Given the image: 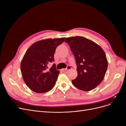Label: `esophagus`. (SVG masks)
<instances>
[{"label":"esophagus","mask_w":126,"mask_h":126,"mask_svg":"<svg viewBox=\"0 0 126 126\" xmlns=\"http://www.w3.org/2000/svg\"><path fill=\"white\" fill-rule=\"evenodd\" d=\"M71 69V67L70 65H68V66H67V68H66V69H63V70L64 71H67L68 70H70Z\"/></svg>","instance_id":"34e87169"}]
</instances>
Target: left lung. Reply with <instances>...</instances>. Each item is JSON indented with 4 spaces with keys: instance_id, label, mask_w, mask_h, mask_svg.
<instances>
[{
    "instance_id": "8db88e82",
    "label": "left lung",
    "mask_w": 126,
    "mask_h": 126,
    "mask_svg": "<svg viewBox=\"0 0 126 126\" xmlns=\"http://www.w3.org/2000/svg\"><path fill=\"white\" fill-rule=\"evenodd\" d=\"M74 55L78 76L72 83L78 89L90 91L104 79L108 62L103 49L96 43L85 37L67 38L64 41Z\"/></svg>"
}]
</instances>
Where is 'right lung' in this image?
Returning <instances> with one entry per match:
<instances>
[{
  "instance_id": "obj_1",
  "label": "right lung",
  "mask_w": 126,
  "mask_h": 126,
  "mask_svg": "<svg viewBox=\"0 0 126 126\" xmlns=\"http://www.w3.org/2000/svg\"><path fill=\"white\" fill-rule=\"evenodd\" d=\"M66 38L42 40L32 44L26 52L21 64L22 78L29 88L37 93H44L55 85L59 71L56 64L50 68L48 64L54 62L56 48Z\"/></svg>"
}]
</instances>
